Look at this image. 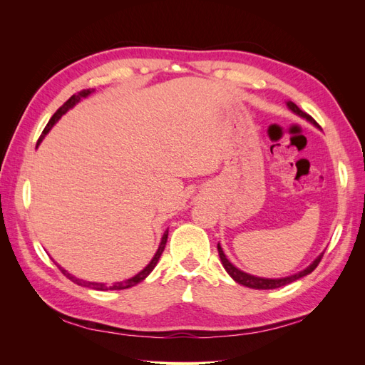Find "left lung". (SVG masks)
<instances>
[{"mask_svg": "<svg viewBox=\"0 0 365 365\" xmlns=\"http://www.w3.org/2000/svg\"><path fill=\"white\" fill-rule=\"evenodd\" d=\"M288 106H289L291 111H294L295 114H298L300 117H303V118L311 121V123L317 125V121H315L311 115L306 114L304 111H302V109L298 108L294 102H288ZM217 251H219L220 262H222L225 271L231 275V277H233L239 284L248 286V288H252V289H275V288H280V286L289 284V283H292V282H295V280H298V279H302V277H304V275L311 274V272L318 267V263L322 262L323 254H324V252H323L322 256H318L311 264H309V267H307L306 269H303V271H300V272H297V274H294V275H289V277H283V279H262V277H254V275H251V274H247V272H244V271L237 269V268L235 267V264L231 263V262L225 257V254H224V251H222V248H220L219 244H217Z\"/></svg>", "mask_w": 365, "mask_h": 365, "instance_id": "obj_1", "label": "left lung"}]
</instances>
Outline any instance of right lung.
Wrapping results in <instances>:
<instances>
[{
  "label": "right lung",
  "instance_id": "obj_1",
  "mask_svg": "<svg viewBox=\"0 0 365 365\" xmlns=\"http://www.w3.org/2000/svg\"><path fill=\"white\" fill-rule=\"evenodd\" d=\"M91 91L90 90H82L79 94H73L67 102H65L56 113L53 114V117L50 118V121L47 123V126L43 128V130H42V134H41V137H39V140H38V143H36V146L39 145V143L42 141V138L47 135V132L51 129V126L56 123V121L68 111L70 108H73L77 102L81 101L82 97H86L88 94H90ZM168 236H169V228L164 231V235H163V239H161V244H160V247H158V251L155 252V256H153V259L150 260V263L148 264V267L143 269L141 272H138L137 275H134V277L132 279H128V280H125V282H120V283H115V284H113V286H106V284H103V283H91V282H83V280H79V279H76V277H73V275L70 274V272H67L65 269H62L61 267H59V269L62 271V274L65 275V277H68L71 282H74V283H77V284H81V286H85V288H91V289H97V291H115V289H128V288H132V286H135L137 283H140V282H143L145 280L148 275L152 272V269L155 268V264L158 263V260H160V256L163 254V251H164V247H165V242H168Z\"/></svg>",
  "mask_w": 365,
  "mask_h": 365
}]
</instances>
